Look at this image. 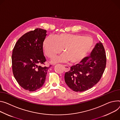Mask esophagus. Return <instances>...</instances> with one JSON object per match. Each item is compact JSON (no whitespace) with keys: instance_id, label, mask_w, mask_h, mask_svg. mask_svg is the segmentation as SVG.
<instances>
[{"instance_id":"esophagus-1","label":"esophagus","mask_w":120,"mask_h":120,"mask_svg":"<svg viewBox=\"0 0 120 120\" xmlns=\"http://www.w3.org/2000/svg\"><path fill=\"white\" fill-rule=\"evenodd\" d=\"M64 71L65 72H68L70 70V68L67 66H63Z\"/></svg>"}]
</instances>
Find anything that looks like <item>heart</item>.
Segmentation results:
<instances>
[{
  "instance_id": "obj_1",
  "label": "heart",
  "mask_w": 120,
  "mask_h": 120,
  "mask_svg": "<svg viewBox=\"0 0 120 120\" xmlns=\"http://www.w3.org/2000/svg\"><path fill=\"white\" fill-rule=\"evenodd\" d=\"M93 41L89 37L80 34H61L54 37H47L42 43L46 56L52 58L61 51L63 54L54 57L52 63L66 62L79 63L90 53L93 48Z\"/></svg>"
}]
</instances>
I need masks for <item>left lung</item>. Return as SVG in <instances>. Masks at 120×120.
Returning a JSON list of instances; mask_svg holds the SVG:
<instances>
[{"label": "left lung", "mask_w": 120, "mask_h": 120, "mask_svg": "<svg viewBox=\"0 0 120 120\" xmlns=\"http://www.w3.org/2000/svg\"><path fill=\"white\" fill-rule=\"evenodd\" d=\"M71 67L64 80L73 91L82 92L92 88L101 79L106 64V56L101 41L96 45L89 56Z\"/></svg>", "instance_id": "8db88e82"}]
</instances>
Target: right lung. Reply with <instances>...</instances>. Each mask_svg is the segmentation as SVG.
<instances>
[{"label": "right lung", "instance_id": "add662e5", "mask_svg": "<svg viewBox=\"0 0 120 120\" xmlns=\"http://www.w3.org/2000/svg\"><path fill=\"white\" fill-rule=\"evenodd\" d=\"M46 32L37 28L27 32L18 40L12 51L14 77L22 88L29 91H35L43 86L50 68L39 66L46 61L42 43Z\"/></svg>", "mask_w": 120, "mask_h": 120}]
</instances>
